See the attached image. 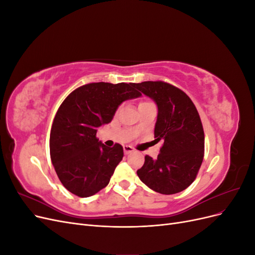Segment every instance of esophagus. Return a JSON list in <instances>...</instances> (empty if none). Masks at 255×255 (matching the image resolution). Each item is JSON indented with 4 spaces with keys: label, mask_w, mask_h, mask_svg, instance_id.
<instances>
[{
    "label": "esophagus",
    "mask_w": 255,
    "mask_h": 255,
    "mask_svg": "<svg viewBox=\"0 0 255 255\" xmlns=\"http://www.w3.org/2000/svg\"><path fill=\"white\" fill-rule=\"evenodd\" d=\"M123 150H125V154H128V153H132L135 151L133 146H130V145H125L123 146Z\"/></svg>",
    "instance_id": "obj_1"
}]
</instances>
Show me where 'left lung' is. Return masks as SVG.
I'll return each mask as SVG.
<instances>
[{"instance_id":"1","label":"left lung","mask_w":255,"mask_h":255,"mask_svg":"<svg viewBox=\"0 0 255 255\" xmlns=\"http://www.w3.org/2000/svg\"><path fill=\"white\" fill-rule=\"evenodd\" d=\"M134 87L156 103L154 141L163 142L156 158L144 156L137 175L154 191L177 194L195 181L203 160L204 130L199 113L190 98L171 84L149 81Z\"/></svg>"}]
</instances>
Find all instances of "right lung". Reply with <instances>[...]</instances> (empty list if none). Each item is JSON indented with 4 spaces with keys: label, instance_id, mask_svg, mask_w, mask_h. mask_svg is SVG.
Here are the masks:
<instances>
[{
    "label": "right lung",
    "instance_id": "obj_1",
    "mask_svg": "<svg viewBox=\"0 0 255 255\" xmlns=\"http://www.w3.org/2000/svg\"><path fill=\"white\" fill-rule=\"evenodd\" d=\"M138 97L134 83L100 82L83 85L64 100L53 120L50 155L67 190L87 198L107 186L122 160L123 148L99 141L98 128L113 120L123 101Z\"/></svg>",
    "mask_w": 255,
    "mask_h": 255
}]
</instances>
